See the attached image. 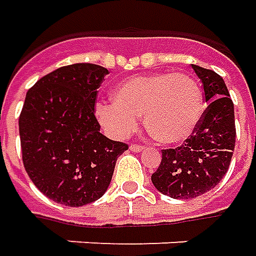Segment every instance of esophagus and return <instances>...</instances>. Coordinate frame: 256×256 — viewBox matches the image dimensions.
<instances>
[{"mask_svg": "<svg viewBox=\"0 0 256 256\" xmlns=\"http://www.w3.org/2000/svg\"><path fill=\"white\" fill-rule=\"evenodd\" d=\"M130 149H131L132 152H142V150H145V146L144 145H138V144H131Z\"/></svg>", "mask_w": 256, "mask_h": 256, "instance_id": "1", "label": "esophagus"}]
</instances>
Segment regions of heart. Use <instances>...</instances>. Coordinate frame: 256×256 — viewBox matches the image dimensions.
Listing matches in <instances>:
<instances>
[{
    "label": "heart",
    "instance_id": "b5f03b06",
    "mask_svg": "<svg viewBox=\"0 0 256 256\" xmlns=\"http://www.w3.org/2000/svg\"><path fill=\"white\" fill-rule=\"evenodd\" d=\"M112 100L96 107L98 122L111 136L130 135L138 128L144 114L150 135L168 145L188 140L206 108L198 82L182 73L131 77L116 86Z\"/></svg>",
    "mask_w": 256,
    "mask_h": 256
}]
</instances>
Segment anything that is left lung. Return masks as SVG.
Here are the masks:
<instances>
[{
  "label": "left lung",
  "instance_id": "obj_1",
  "mask_svg": "<svg viewBox=\"0 0 256 256\" xmlns=\"http://www.w3.org/2000/svg\"><path fill=\"white\" fill-rule=\"evenodd\" d=\"M208 104L194 134L184 145L162 150L152 183L164 196L194 198L214 188L227 173L236 146L234 104L222 77L192 64Z\"/></svg>",
  "mask_w": 256,
  "mask_h": 256
}]
</instances>
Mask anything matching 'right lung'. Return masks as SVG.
Instances as JSON below:
<instances>
[{"label": "right lung", "instance_id": "1", "mask_svg": "<svg viewBox=\"0 0 256 256\" xmlns=\"http://www.w3.org/2000/svg\"><path fill=\"white\" fill-rule=\"evenodd\" d=\"M108 70L92 63L56 68L26 92L20 116L25 170L44 196L68 207L98 200L128 149L108 140L94 116L97 88Z\"/></svg>", "mask_w": 256, "mask_h": 256}]
</instances>
